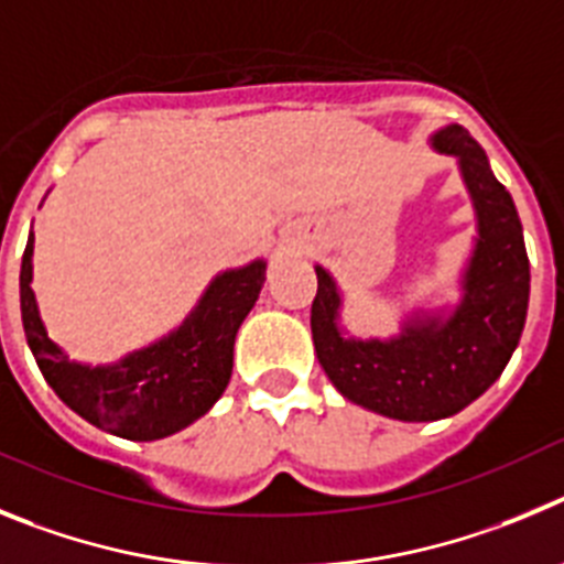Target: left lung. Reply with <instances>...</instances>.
Masks as SVG:
<instances>
[{"mask_svg":"<svg viewBox=\"0 0 564 564\" xmlns=\"http://www.w3.org/2000/svg\"><path fill=\"white\" fill-rule=\"evenodd\" d=\"M458 160L478 238L449 312H413L388 339L348 337L339 326L343 294L332 272L314 267L312 339L334 388L365 410L399 421L455 415L497 382L520 343L529 312V256L511 194L491 174L486 151L458 123L430 137Z\"/></svg>","mask_w":564,"mask_h":564,"instance_id":"obj_1","label":"left lung"}]
</instances>
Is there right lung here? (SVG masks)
<instances>
[{
  "label": "right lung",
  "instance_id": "right-lung-1",
  "mask_svg": "<svg viewBox=\"0 0 564 564\" xmlns=\"http://www.w3.org/2000/svg\"><path fill=\"white\" fill-rule=\"evenodd\" d=\"M267 281V261L219 272L182 326L115 365L73 362L47 337L33 292V232L22 256V323L39 370L61 402L95 427L156 441L194 424L219 402L232 373L236 334Z\"/></svg>",
  "mask_w": 564,
  "mask_h": 564
}]
</instances>
